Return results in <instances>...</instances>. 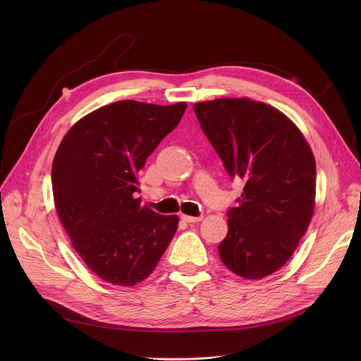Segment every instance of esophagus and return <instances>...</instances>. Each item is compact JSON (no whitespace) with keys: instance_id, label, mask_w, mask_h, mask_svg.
<instances>
[{"instance_id":"1","label":"esophagus","mask_w":361,"mask_h":361,"mask_svg":"<svg viewBox=\"0 0 361 361\" xmlns=\"http://www.w3.org/2000/svg\"><path fill=\"white\" fill-rule=\"evenodd\" d=\"M203 216H188V215H181V219L187 224H196V222H200Z\"/></svg>"}]
</instances>
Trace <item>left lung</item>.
I'll return each instance as SVG.
<instances>
[{"instance_id": "1", "label": "left lung", "mask_w": 361, "mask_h": 361, "mask_svg": "<svg viewBox=\"0 0 361 361\" xmlns=\"http://www.w3.org/2000/svg\"><path fill=\"white\" fill-rule=\"evenodd\" d=\"M193 109L226 173L244 183L237 206L226 212L219 257L238 276H268L290 260L313 216L312 149L287 116L263 102L222 98Z\"/></svg>"}]
</instances>
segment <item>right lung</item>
<instances>
[{
	"label": "right lung",
	"instance_id": "obj_1",
	"mask_svg": "<svg viewBox=\"0 0 361 361\" xmlns=\"http://www.w3.org/2000/svg\"><path fill=\"white\" fill-rule=\"evenodd\" d=\"M185 108V102H114L75 123L56 150V214L87 268L114 286L133 287L146 279L177 231V215L142 206L136 193L147 157L177 127Z\"/></svg>",
	"mask_w": 361,
	"mask_h": 361
}]
</instances>
